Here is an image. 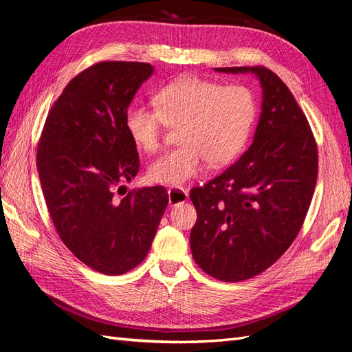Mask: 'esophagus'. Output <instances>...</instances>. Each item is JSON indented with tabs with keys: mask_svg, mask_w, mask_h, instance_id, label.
Wrapping results in <instances>:
<instances>
[{
	"mask_svg": "<svg viewBox=\"0 0 352 352\" xmlns=\"http://www.w3.org/2000/svg\"><path fill=\"white\" fill-rule=\"evenodd\" d=\"M168 197H169V205L175 206V205H182L188 199V193L182 187H170L168 190Z\"/></svg>",
	"mask_w": 352,
	"mask_h": 352,
	"instance_id": "esophagus-1",
	"label": "esophagus"
}]
</instances>
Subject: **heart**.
Here are the masks:
<instances>
[{"label":"heart","instance_id":"b5f03b06","mask_svg":"<svg viewBox=\"0 0 352 352\" xmlns=\"http://www.w3.org/2000/svg\"><path fill=\"white\" fill-rule=\"evenodd\" d=\"M155 107L132 104L124 128L140 150L153 153L166 126L178 128L182 146L165 151L150 164V182L182 187L199 177L205 165H228L247 146L257 117L253 90L242 85L223 86L199 77L178 78L155 94Z\"/></svg>","mask_w":352,"mask_h":352}]
</instances>
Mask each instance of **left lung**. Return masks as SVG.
Masks as SVG:
<instances>
[{
	"instance_id": "left-lung-1",
	"label": "left lung",
	"mask_w": 352,
	"mask_h": 352,
	"mask_svg": "<svg viewBox=\"0 0 352 352\" xmlns=\"http://www.w3.org/2000/svg\"><path fill=\"white\" fill-rule=\"evenodd\" d=\"M215 71L251 73L263 90L250 148L190 190L197 212L190 232L195 262L220 281L238 283L262 274L293 244L312 201L318 153L306 116L275 73L265 67Z\"/></svg>"
}]
</instances>
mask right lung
<instances>
[{
    "mask_svg": "<svg viewBox=\"0 0 352 352\" xmlns=\"http://www.w3.org/2000/svg\"><path fill=\"white\" fill-rule=\"evenodd\" d=\"M153 69L105 60L82 71L53 104L38 142L37 169L58 235L104 275L126 274L146 258L169 201L162 186L116 195L138 174L124 116Z\"/></svg>",
    "mask_w": 352,
    "mask_h": 352,
    "instance_id": "right-lung-1",
    "label": "right lung"
}]
</instances>
